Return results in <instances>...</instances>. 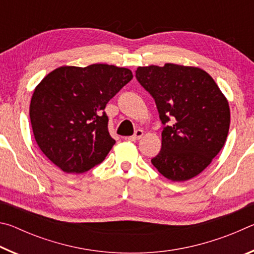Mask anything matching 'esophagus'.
<instances>
[{"mask_svg":"<svg viewBox=\"0 0 254 254\" xmlns=\"http://www.w3.org/2000/svg\"><path fill=\"white\" fill-rule=\"evenodd\" d=\"M142 135H143V131L140 130V128H139V130L135 131L134 134H133L132 136H128L127 139L131 140V141H137V140H140L141 137H142Z\"/></svg>","mask_w":254,"mask_h":254,"instance_id":"34e87169","label":"esophagus"}]
</instances>
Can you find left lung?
<instances>
[{
	"label": "left lung",
	"instance_id": "1",
	"mask_svg": "<svg viewBox=\"0 0 254 254\" xmlns=\"http://www.w3.org/2000/svg\"><path fill=\"white\" fill-rule=\"evenodd\" d=\"M135 77L153 97L165 126L161 150L151 159L152 165L173 182L196 177L226 141L231 121L226 97L198 67L176 64L137 67Z\"/></svg>",
	"mask_w": 254,
	"mask_h": 254
}]
</instances>
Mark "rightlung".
I'll return each mask as SVG.
<instances>
[{
  "instance_id": "right-lung-1",
  "label": "right lung",
  "mask_w": 254,
  "mask_h": 254,
  "mask_svg": "<svg viewBox=\"0 0 254 254\" xmlns=\"http://www.w3.org/2000/svg\"><path fill=\"white\" fill-rule=\"evenodd\" d=\"M132 78L127 68L105 64L49 72L30 103L34 139L46 157L67 174H83L104 160L115 143L104 109Z\"/></svg>"
}]
</instances>
